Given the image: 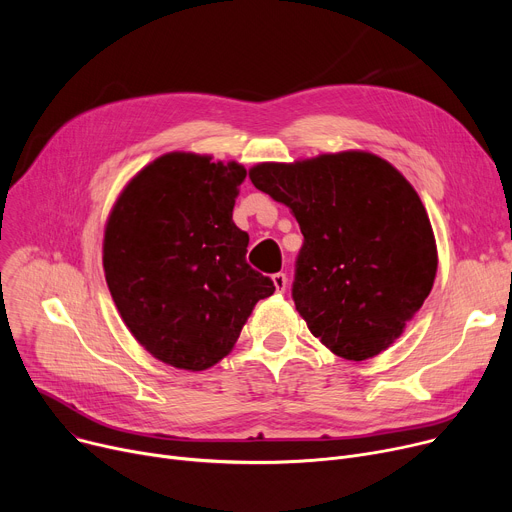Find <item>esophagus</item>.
I'll return each instance as SVG.
<instances>
[{
  "label": "esophagus",
  "instance_id": "esophagus-1",
  "mask_svg": "<svg viewBox=\"0 0 512 512\" xmlns=\"http://www.w3.org/2000/svg\"><path fill=\"white\" fill-rule=\"evenodd\" d=\"M272 282H274V286H276V292H284L286 290V286H288V278H286V274H274L272 276Z\"/></svg>",
  "mask_w": 512,
  "mask_h": 512
}]
</instances>
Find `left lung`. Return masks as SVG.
<instances>
[{"mask_svg": "<svg viewBox=\"0 0 512 512\" xmlns=\"http://www.w3.org/2000/svg\"><path fill=\"white\" fill-rule=\"evenodd\" d=\"M249 178L292 211L305 236L292 301L311 334L348 361L386 351L438 270L434 230L415 188L367 151L257 164Z\"/></svg>", "mask_w": 512, "mask_h": 512, "instance_id": "obj_1", "label": "left lung"}]
</instances>
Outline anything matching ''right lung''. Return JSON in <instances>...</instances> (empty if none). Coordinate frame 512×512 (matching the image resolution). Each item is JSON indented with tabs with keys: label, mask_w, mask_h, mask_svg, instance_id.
I'll use <instances>...</instances> for the list:
<instances>
[{
	"label": "right lung",
	"mask_w": 512,
	"mask_h": 512,
	"mask_svg": "<svg viewBox=\"0 0 512 512\" xmlns=\"http://www.w3.org/2000/svg\"><path fill=\"white\" fill-rule=\"evenodd\" d=\"M247 170L209 155L166 153L120 193L103 238V270L130 334L172 367L222 361L274 282L247 263L232 222Z\"/></svg>",
	"instance_id": "right-lung-1"
}]
</instances>
